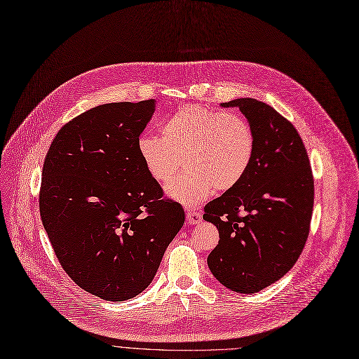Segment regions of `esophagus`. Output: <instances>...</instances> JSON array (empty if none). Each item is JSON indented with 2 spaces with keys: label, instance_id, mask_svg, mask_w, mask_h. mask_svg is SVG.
Segmentation results:
<instances>
[{
  "label": "esophagus",
  "instance_id": "esophagus-1",
  "mask_svg": "<svg viewBox=\"0 0 359 359\" xmlns=\"http://www.w3.org/2000/svg\"><path fill=\"white\" fill-rule=\"evenodd\" d=\"M201 212L200 211H196V210H191L187 212V222L189 224H198L201 222Z\"/></svg>",
  "mask_w": 359,
  "mask_h": 359
}]
</instances>
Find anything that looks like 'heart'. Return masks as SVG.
<instances>
[{"instance_id": "obj_1", "label": "heart", "mask_w": 359, "mask_h": 359, "mask_svg": "<svg viewBox=\"0 0 359 359\" xmlns=\"http://www.w3.org/2000/svg\"><path fill=\"white\" fill-rule=\"evenodd\" d=\"M136 151L148 174L161 184L177 174L184 158L188 172L167 185V194L196 205L212 189L227 191L240 182L255 155V133L241 115L191 104L161 125V136L142 133Z\"/></svg>"}]
</instances>
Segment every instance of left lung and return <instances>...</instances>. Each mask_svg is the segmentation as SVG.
<instances>
[{"mask_svg":"<svg viewBox=\"0 0 359 359\" xmlns=\"http://www.w3.org/2000/svg\"><path fill=\"white\" fill-rule=\"evenodd\" d=\"M222 106L238 107L250 123L255 155L240 182L204 207L219 234L207 263L227 289L256 293L283 278L305 247L313 177L302 137L271 106L252 97Z\"/></svg>","mask_w":359,"mask_h":359,"instance_id":"left-lung-1","label":"left lung"}]
</instances>
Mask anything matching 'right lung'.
<instances>
[{"mask_svg": "<svg viewBox=\"0 0 359 359\" xmlns=\"http://www.w3.org/2000/svg\"><path fill=\"white\" fill-rule=\"evenodd\" d=\"M155 99L89 109L54 137L43 165L40 215L70 279L112 302L144 292L185 214L137 155Z\"/></svg>", "mask_w": 359, "mask_h": 359, "instance_id": "obj_1", "label": "right lung"}]
</instances>
